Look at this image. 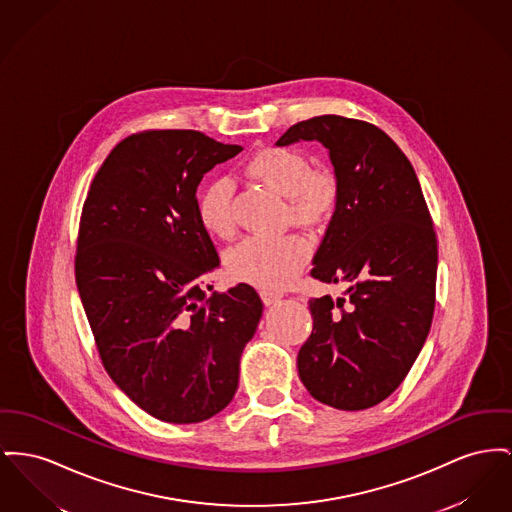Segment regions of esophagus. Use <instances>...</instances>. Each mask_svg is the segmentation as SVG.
<instances>
[{
	"mask_svg": "<svg viewBox=\"0 0 512 512\" xmlns=\"http://www.w3.org/2000/svg\"><path fill=\"white\" fill-rule=\"evenodd\" d=\"M261 300L265 305H272V303L282 300V294H276L272 290H261Z\"/></svg>",
	"mask_w": 512,
	"mask_h": 512,
	"instance_id": "34e87169",
	"label": "esophagus"
}]
</instances>
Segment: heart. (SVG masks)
I'll return each mask as SVG.
<instances>
[{
	"label": "heart",
	"instance_id": "heart-1",
	"mask_svg": "<svg viewBox=\"0 0 512 512\" xmlns=\"http://www.w3.org/2000/svg\"><path fill=\"white\" fill-rule=\"evenodd\" d=\"M245 172L286 199L292 220L315 226L336 205L338 183L327 168H309L305 156L292 149L267 147L249 156ZM230 181L212 180L197 199V214L203 228L222 240L232 238L236 220L232 214ZM309 257V243L300 234L251 236L228 255V269L243 282L259 288H282L290 284Z\"/></svg>",
	"mask_w": 512,
	"mask_h": 512
}]
</instances>
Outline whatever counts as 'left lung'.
Masks as SVG:
<instances>
[{
  "label": "left lung",
  "instance_id": "8db88e82",
  "mask_svg": "<svg viewBox=\"0 0 512 512\" xmlns=\"http://www.w3.org/2000/svg\"><path fill=\"white\" fill-rule=\"evenodd\" d=\"M321 143L338 199L311 276L348 284L344 298L309 300L313 331L298 354L309 394L365 410L398 389L431 329L437 238L420 181L391 137L367 121L317 116L278 141Z\"/></svg>",
  "mask_w": 512,
  "mask_h": 512
}]
</instances>
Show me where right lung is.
<instances>
[{
    "label": "right lung",
    "mask_w": 512,
    "mask_h": 512,
    "mask_svg": "<svg viewBox=\"0 0 512 512\" xmlns=\"http://www.w3.org/2000/svg\"><path fill=\"white\" fill-rule=\"evenodd\" d=\"M238 152L199 131L131 135L108 154L83 207L75 280L100 358L156 420L199 423L224 410L263 315L249 284L211 296L201 288L220 259L195 193Z\"/></svg>",
    "instance_id": "right-lung-1"
}]
</instances>
